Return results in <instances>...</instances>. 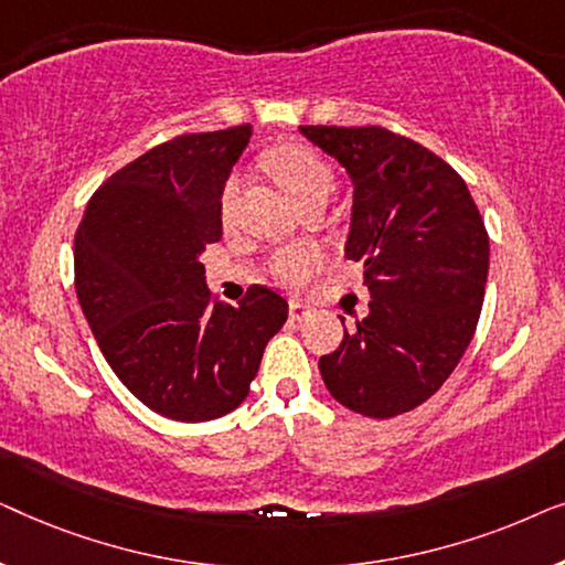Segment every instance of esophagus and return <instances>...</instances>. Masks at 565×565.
<instances>
[{
  "label": "esophagus",
  "mask_w": 565,
  "mask_h": 565,
  "mask_svg": "<svg viewBox=\"0 0 565 565\" xmlns=\"http://www.w3.org/2000/svg\"><path fill=\"white\" fill-rule=\"evenodd\" d=\"M288 313H290V321H303L306 316L311 313V308L303 306V303H298V300H290V306H288Z\"/></svg>",
  "instance_id": "esophagus-1"
}]
</instances>
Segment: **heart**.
I'll return each instance as SVG.
<instances>
[{"label":"heart","mask_w":565,"mask_h":565,"mask_svg":"<svg viewBox=\"0 0 565 565\" xmlns=\"http://www.w3.org/2000/svg\"><path fill=\"white\" fill-rule=\"evenodd\" d=\"M265 164L269 174L275 177L277 184L288 192V198L296 205L306 203L308 198L329 195L331 188H334V172H331V167L321 159V153H316L306 143L277 146V149L267 153ZM238 188H242V177L238 174L231 177L226 188H223L221 207L226 218L236 203ZM319 265L321 252L311 249V246H306V249H282L269 259V273H273L277 282L288 285V288H300L319 269Z\"/></svg>","instance_id":"obj_1"}]
</instances>
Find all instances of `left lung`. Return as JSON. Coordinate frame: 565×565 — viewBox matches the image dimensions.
I'll list each match as a JSON object with an SVG mask.
<instances>
[{
	"label": "left lung",
	"mask_w": 565,
	"mask_h": 565,
	"mask_svg": "<svg viewBox=\"0 0 565 565\" xmlns=\"http://www.w3.org/2000/svg\"><path fill=\"white\" fill-rule=\"evenodd\" d=\"M300 134L350 177L344 257L360 262L370 290L365 319L319 360L321 377L350 412L391 419L435 396L466 354L489 234L462 177L412 138L375 126Z\"/></svg>",
	"instance_id": "1"
}]
</instances>
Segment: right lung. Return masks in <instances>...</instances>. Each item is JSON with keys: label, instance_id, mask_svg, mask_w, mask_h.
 <instances>
[{"label": "right lung", "instance_id": "1", "mask_svg": "<svg viewBox=\"0 0 565 565\" xmlns=\"http://www.w3.org/2000/svg\"><path fill=\"white\" fill-rule=\"evenodd\" d=\"M249 136L236 126L146 151L92 195L76 228V298L107 365L174 422L234 412L288 321V300L262 285L238 306L213 300L200 262L223 236V188Z\"/></svg>", "mask_w": 565, "mask_h": 565}]
</instances>
